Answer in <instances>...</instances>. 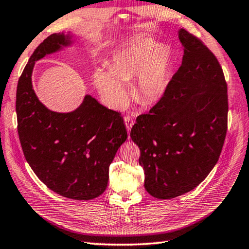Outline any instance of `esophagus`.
<instances>
[{"label":"esophagus","instance_id":"obj_1","mask_svg":"<svg viewBox=\"0 0 249 249\" xmlns=\"http://www.w3.org/2000/svg\"><path fill=\"white\" fill-rule=\"evenodd\" d=\"M124 120L125 128H127L128 132H130V130H131L132 125H133V124H134L133 118H132V117H130V116H124Z\"/></svg>","mask_w":249,"mask_h":249}]
</instances>
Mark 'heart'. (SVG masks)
Masks as SVG:
<instances>
[{"instance_id": "heart-1", "label": "heart", "mask_w": 249, "mask_h": 249, "mask_svg": "<svg viewBox=\"0 0 249 249\" xmlns=\"http://www.w3.org/2000/svg\"><path fill=\"white\" fill-rule=\"evenodd\" d=\"M171 75V59L166 49L150 38H138L112 54L108 71L97 69L94 82L109 106L121 109L129 94L122 82L135 77L133 93L145 105L154 104L166 93Z\"/></svg>"}]
</instances>
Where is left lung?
I'll return each instance as SVG.
<instances>
[{"label": "left lung", "instance_id": "8db88e82", "mask_svg": "<svg viewBox=\"0 0 249 249\" xmlns=\"http://www.w3.org/2000/svg\"><path fill=\"white\" fill-rule=\"evenodd\" d=\"M184 56L166 93L137 118L132 141L140 147L144 188L158 199L195 189L219 160L228 131V85L212 51L179 30Z\"/></svg>", "mask_w": 249, "mask_h": 249}]
</instances>
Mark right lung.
I'll use <instances>...</instances> for the list:
<instances>
[{"instance_id":"1","label":"right lung","mask_w":249,"mask_h":249,"mask_svg":"<svg viewBox=\"0 0 249 249\" xmlns=\"http://www.w3.org/2000/svg\"><path fill=\"white\" fill-rule=\"evenodd\" d=\"M71 42L70 35L52 34L29 58L17 84V130L26 160L48 188L65 198L90 200L106 190L109 165L128 134L121 113L90 95L67 113L39 102L32 84L35 62Z\"/></svg>"}]
</instances>
